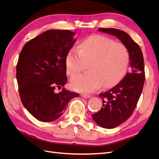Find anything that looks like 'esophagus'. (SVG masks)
Here are the masks:
<instances>
[{
    "instance_id": "obj_1",
    "label": "esophagus",
    "mask_w": 159,
    "mask_h": 159,
    "mask_svg": "<svg viewBox=\"0 0 159 159\" xmlns=\"http://www.w3.org/2000/svg\"><path fill=\"white\" fill-rule=\"evenodd\" d=\"M81 96L84 98H85V99H88V98H90L91 96L89 95H87V94H81Z\"/></svg>"
}]
</instances>
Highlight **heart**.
<instances>
[{"label": "heart", "mask_w": 159, "mask_h": 159, "mask_svg": "<svg viewBox=\"0 0 159 159\" xmlns=\"http://www.w3.org/2000/svg\"><path fill=\"white\" fill-rule=\"evenodd\" d=\"M129 53L121 43L103 35H93L85 39L80 49L73 48L66 56L67 73L70 76L88 68L89 71L76 75L71 80L77 91L89 93L99 88L113 87L125 75Z\"/></svg>", "instance_id": "heart-1"}]
</instances>
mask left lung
<instances>
[{
  "label": "left lung",
  "mask_w": 159,
  "mask_h": 159,
  "mask_svg": "<svg viewBox=\"0 0 159 159\" xmlns=\"http://www.w3.org/2000/svg\"><path fill=\"white\" fill-rule=\"evenodd\" d=\"M98 31L116 36L129 53L131 73H127L114 88L99 94L103 106L92 115L99 126L113 129L128 119L136 107L145 82L144 58L140 47L125 32L115 28H99Z\"/></svg>",
  "instance_id": "obj_1"
}]
</instances>
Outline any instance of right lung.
<instances>
[{
    "mask_svg": "<svg viewBox=\"0 0 159 159\" xmlns=\"http://www.w3.org/2000/svg\"><path fill=\"white\" fill-rule=\"evenodd\" d=\"M75 32L48 30L25 45L16 66L20 99L36 119L52 122L64 113L70 101L79 94L67 90L66 56L75 42Z\"/></svg>",
    "mask_w": 159,
    "mask_h": 159,
    "instance_id": "right-lung-1",
    "label": "right lung"
}]
</instances>
